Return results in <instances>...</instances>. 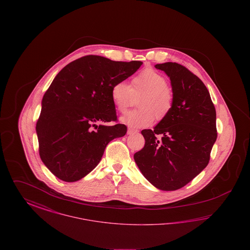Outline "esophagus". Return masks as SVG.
Masks as SVG:
<instances>
[{
  "label": "esophagus",
  "instance_id": "obj_1",
  "mask_svg": "<svg viewBox=\"0 0 250 250\" xmlns=\"http://www.w3.org/2000/svg\"><path fill=\"white\" fill-rule=\"evenodd\" d=\"M137 132H138L137 129H133V128H130V127H128V129H127V134H128V135L134 134V133H137Z\"/></svg>",
  "mask_w": 250,
  "mask_h": 250
}]
</instances>
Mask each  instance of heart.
<instances>
[{
    "label": "heart",
    "mask_w": 250,
    "mask_h": 250,
    "mask_svg": "<svg viewBox=\"0 0 250 250\" xmlns=\"http://www.w3.org/2000/svg\"><path fill=\"white\" fill-rule=\"evenodd\" d=\"M139 95L141 97L137 107L140 109L130 111L120 119L129 127H148L155 119L163 121L171 112L174 94L161 73L145 69L132 78L130 86L125 82H117L110 88L112 104L119 112H125L129 107L133 96Z\"/></svg>",
    "instance_id": "obj_1"
}]
</instances>
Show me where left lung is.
I'll return each instance as SVG.
<instances>
[{
	"instance_id": "obj_1",
	"label": "left lung",
	"mask_w": 250,
	"mask_h": 250,
	"mask_svg": "<svg viewBox=\"0 0 250 250\" xmlns=\"http://www.w3.org/2000/svg\"><path fill=\"white\" fill-rule=\"evenodd\" d=\"M170 80L171 112L154 128L142 131L145 144L134 155L143 176L160 190H176L208 165L216 141V113L206 86L185 66L155 64Z\"/></svg>"
}]
</instances>
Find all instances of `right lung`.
I'll return each instance as SVG.
<instances>
[{"instance_id": "right-lung-1", "label": "right lung", "mask_w": 250, "mask_h": 250, "mask_svg": "<svg viewBox=\"0 0 250 250\" xmlns=\"http://www.w3.org/2000/svg\"><path fill=\"white\" fill-rule=\"evenodd\" d=\"M142 64L88 55L58 73L43 96L36 123L41 160L56 177L83 178L98 165L107 143L125 135V125H106L117 120L110 88Z\"/></svg>"}]
</instances>
